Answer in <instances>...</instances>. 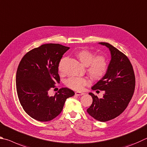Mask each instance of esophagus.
Returning a JSON list of instances; mask_svg holds the SVG:
<instances>
[{
  "label": "esophagus",
  "mask_w": 147,
  "mask_h": 147,
  "mask_svg": "<svg viewBox=\"0 0 147 147\" xmlns=\"http://www.w3.org/2000/svg\"><path fill=\"white\" fill-rule=\"evenodd\" d=\"M84 94L83 93V92H76V95H77V96H83V95H84Z\"/></svg>",
  "instance_id": "esophagus-1"
}]
</instances>
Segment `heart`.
<instances>
[{"label":"heart","instance_id":"1","mask_svg":"<svg viewBox=\"0 0 147 147\" xmlns=\"http://www.w3.org/2000/svg\"><path fill=\"white\" fill-rule=\"evenodd\" d=\"M79 61L86 66V71L88 75L94 80H100L106 75L109 69V61L106 56L103 55H97L92 51L86 49L80 50L76 53ZM64 59H62L59 65V69L61 72L63 71V64ZM90 84V81L85 78H76L72 77L68 79L65 84L67 87L74 90L81 91L84 86Z\"/></svg>","mask_w":147,"mask_h":147}]
</instances>
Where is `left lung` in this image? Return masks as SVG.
Wrapping results in <instances>:
<instances>
[{
    "label": "left lung",
    "instance_id": "8db88e82",
    "mask_svg": "<svg viewBox=\"0 0 147 147\" xmlns=\"http://www.w3.org/2000/svg\"><path fill=\"white\" fill-rule=\"evenodd\" d=\"M109 48L111 61L107 73L92 87L104 90L102 98L89 93L93 102L87 109L95 119L105 122L114 119L127 109L134 92L136 78L132 64L124 53L107 42H99Z\"/></svg>",
    "mask_w": 147,
    "mask_h": 147
}]
</instances>
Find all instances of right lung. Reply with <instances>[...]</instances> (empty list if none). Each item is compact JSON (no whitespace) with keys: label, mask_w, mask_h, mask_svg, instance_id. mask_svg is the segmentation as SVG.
Instances as JSON below:
<instances>
[{"label":"right lung","mask_w":147,"mask_h":147,"mask_svg":"<svg viewBox=\"0 0 147 147\" xmlns=\"http://www.w3.org/2000/svg\"><path fill=\"white\" fill-rule=\"evenodd\" d=\"M69 47L45 44L32 49L23 57L16 74L18 98L24 111L38 121H50L61 114L67 98L74 91L62 88L53 96L48 91L60 82L59 64Z\"/></svg>","instance_id":"1"}]
</instances>
